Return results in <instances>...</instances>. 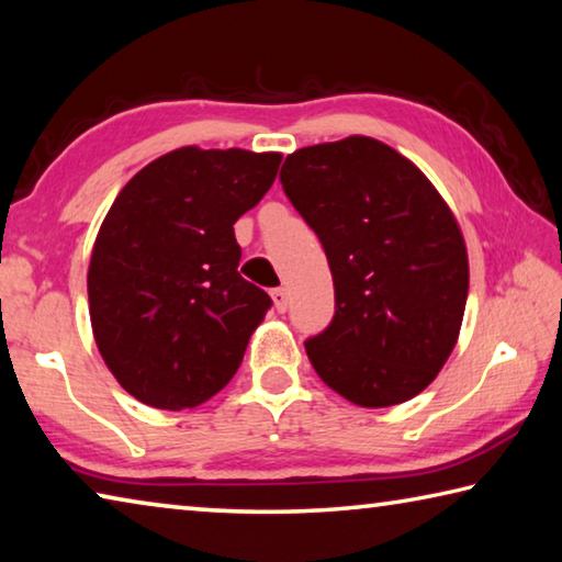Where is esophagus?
<instances>
[{"label":"esophagus","instance_id":"esophagus-1","mask_svg":"<svg viewBox=\"0 0 562 562\" xmlns=\"http://www.w3.org/2000/svg\"><path fill=\"white\" fill-rule=\"evenodd\" d=\"M270 294H272L274 310H278V312H288V290H284V288H274Z\"/></svg>","mask_w":562,"mask_h":562}]
</instances>
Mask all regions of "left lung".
<instances>
[{
    "label": "left lung",
    "instance_id": "obj_1",
    "mask_svg": "<svg viewBox=\"0 0 562 562\" xmlns=\"http://www.w3.org/2000/svg\"><path fill=\"white\" fill-rule=\"evenodd\" d=\"M280 183L325 247L335 317L304 341L322 382L357 406L422 394L459 339L469 258L439 190L382 140L294 150Z\"/></svg>",
    "mask_w": 562,
    "mask_h": 562
}]
</instances>
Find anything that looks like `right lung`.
Masks as SVG:
<instances>
[{
	"label": "right lung",
	"mask_w": 562,
	"mask_h": 562,
	"mask_svg": "<svg viewBox=\"0 0 562 562\" xmlns=\"http://www.w3.org/2000/svg\"><path fill=\"white\" fill-rule=\"evenodd\" d=\"M280 160L243 148L170 150L103 217L89 265L93 339L138 402L193 408L240 367L272 300L237 272L233 225L262 201Z\"/></svg>",
	"instance_id": "right-lung-1"
}]
</instances>
